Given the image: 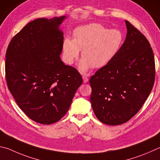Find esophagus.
<instances>
[{
	"mask_svg": "<svg viewBox=\"0 0 160 160\" xmlns=\"http://www.w3.org/2000/svg\"><path fill=\"white\" fill-rule=\"evenodd\" d=\"M82 79H83L84 83H87V82H88V80H89L88 78L87 77V76H85V75H83V76H82Z\"/></svg>",
	"mask_w": 160,
	"mask_h": 160,
	"instance_id": "1",
	"label": "esophagus"
}]
</instances>
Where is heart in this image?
<instances>
[{
    "label": "heart",
    "mask_w": 160,
    "mask_h": 160,
    "mask_svg": "<svg viewBox=\"0 0 160 160\" xmlns=\"http://www.w3.org/2000/svg\"><path fill=\"white\" fill-rule=\"evenodd\" d=\"M73 39L65 38L63 42V58L72 64L82 50L79 68L87 71L91 67L101 68L111 62L124 42V35L119 29H108L97 23L75 28Z\"/></svg>",
    "instance_id": "1"
}]
</instances>
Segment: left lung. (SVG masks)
Masks as SVG:
<instances>
[{
	"instance_id": "8db88e82",
	"label": "left lung",
	"mask_w": 160,
	"mask_h": 160,
	"mask_svg": "<svg viewBox=\"0 0 160 160\" xmlns=\"http://www.w3.org/2000/svg\"><path fill=\"white\" fill-rule=\"evenodd\" d=\"M126 39L116 56L89 80L95 115L108 125L132 118L146 101L155 76V58L144 35L125 21Z\"/></svg>"
}]
</instances>
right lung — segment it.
I'll return each mask as SVG.
<instances>
[{"instance_id": "right-lung-1", "label": "right lung", "mask_w": 160, "mask_h": 160, "mask_svg": "<svg viewBox=\"0 0 160 160\" xmlns=\"http://www.w3.org/2000/svg\"><path fill=\"white\" fill-rule=\"evenodd\" d=\"M66 16L39 18L11 40L6 51L5 78L17 105L32 120L50 124L68 110L82 78L61 60Z\"/></svg>"}]
</instances>
